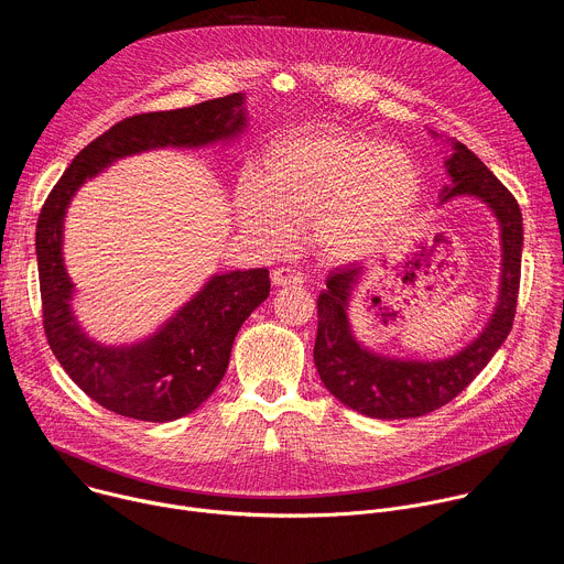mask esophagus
<instances>
[{
	"label": "esophagus",
	"mask_w": 564,
	"mask_h": 564,
	"mask_svg": "<svg viewBox=\"0 0 564 564\" xmlns=\"http://www.w3.org/2000/svg\"><path fill=\"white\" fill-rule=\"evenodd\" d=\"M272 283L274 285H301L303 283V274L292 270V268H276L272 272Z\"/></svg>",
	"instance_id": "obj_1"
}]
</instances>
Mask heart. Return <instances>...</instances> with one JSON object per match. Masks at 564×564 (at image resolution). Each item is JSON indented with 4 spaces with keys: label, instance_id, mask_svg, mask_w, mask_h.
<instances>
[{
    "label": "heart",
    "instance_id": "heart-1",
    "mask_svg": "<svg viewBox=\"0 0 564 564\" xmlns=\"http://www.w3.org/2000/svg\"><path fill=\"white\" fill-rule=\"evenodd\" d=\"M420 172L409 151L339 129L276 140L261 176L238 185V218L272 250L290 243L292 225L314 227V243L333 261L377 252L415 207Z\"/></svg>",
    "mask_w": 564,
    "mask_h": 564
}]
</instances>
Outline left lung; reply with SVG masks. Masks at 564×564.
I'll list each match as a JSON object with an SVG mask.
<instances>
[{"label": "left lung", "mask_w": 564, "mask_h": 564, "mask_svg": "<svg viewBox=\"0 0 564 564\" xmlns=\"http://www.w3.org/2000/svg\"><path fill=\"white\" fill-rule=\"evenodd\" d=\"M433 138H440L431 131ZM451 155L444 167L448 185L440 205L455 198H475L487 205L500 227V285L487 326L457 352L442 359H409L383 355L355 337L350 301L366 274L364 265H344L330 272L326 290L316 299L318 326L314 364L324 386L348 409L375 420H406L433 413L455 399L500 350L511 333L522 263V214L511 192L462 142L446 138Z\"/></svg>", "instance_id": "8db88e82"}]
</instances>
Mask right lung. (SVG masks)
<instances>
[{
  "label": "right lung",
  "mask_w": 564,
  "mask_h": 564,
  "mask_svg": "<svg viewBox=\"0 0 564 564\" xmlns=\"http://www.w3.org/2000/svg\"><path fill=\"white\" fill-rule=\"evenodd\" d=\"M246 94L127 118L79 151L48 194L35 231L44 330L66 375L107 411L140 422L194 413L225 377L243 321L270 296V272L214 274L149 337L109 346L85 333L64 265V218L77 189L116 160L151 149L229 144L248 127Z\"/></svg>",
  "instance_id": "1"
}]
</instances>
